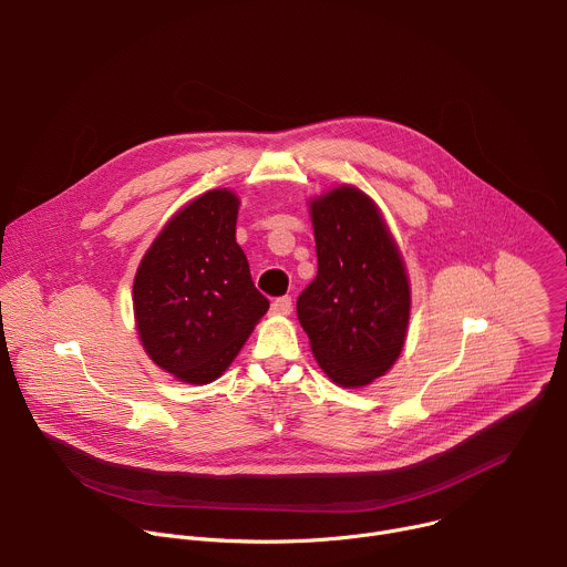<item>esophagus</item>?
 I'll list each match as a JSON object with an SVG mask.
<instances>
[{"label": "esophagus", "mask_w": 567, "mask_h": 567, "mask_svg": "<svg viewBox=\"0 0 567 567\" xmlns=\"http://www.w3.org/2000/svg\"><path fill=\"white\" fill-rule=\"evenodd\" d=\"M291 309H293V302L289 296H280L271 302V311L278 316H287V313H291Z\"/></svg>", "instance_id": "34e87169"}]
</instances>
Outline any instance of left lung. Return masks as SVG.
<instances>
[{"label": "left lung", "mask_w": 567, "mask_h": 567, "mask_svg": "<svg viewBox=\"0 0 567 567\" xmlns=\"http://www.w3.org/2000/svg\"><path fill=\"white\" fill-rule=\"evenodd\" d=\"M311 224L318 274L298 296V320L334 383L368 385L406 341V269L377 206L352 186L313 199Z\"/></svg>", "instance_id": "8db88e82"}]
</instances>
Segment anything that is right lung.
Instances as JSON below:
<instances>
[{
  "mask_svg": "<svg viewBox=\"0 0 567 567\" xmlns=\"http://www.w3.org/2000/svg\"><path fill=\"white\" fill-rule=\"evenodd\" d=\"M237 197L208 190L158 233L134 278V316L150 359L186 383L217 379L267 313L235 241Z\"/></svg>",
  "mask_w": 567,
  "mask_h": 567,
  "instance_id": "right-lung-1",
  "label": "right lung"
}]
</instances>
